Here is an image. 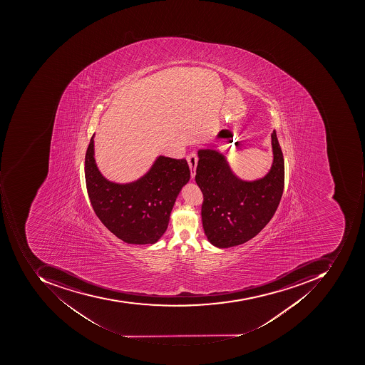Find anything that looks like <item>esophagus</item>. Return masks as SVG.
Here are the masks:
<instances>
[{
    "label": "esophagus",
    "mask_w": 365,
    "mask_h": 365,
    "mask_svg": "<svg viewBox=\"0 0 365 365\" xmlns=\"http://www.w3.org/2000/svg\"><path fill=\"white\" fill-rule=\"evenodd\" d=\"M186 160H187L188 167L191 170L192 179H194L196 174V165H197V155L195 153H191V155H187Z\"/></svg>",
    "instance_id": "obj_1"
}]
</instances>
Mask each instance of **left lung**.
<instances>
[{
  "label": "left lung",
  "mask_w": 365,
  "mask_h": 365,
  "mask_svg": "<svg viewBox=\"0 0 365 365\" xmlns=\"http://www.w3.org/2000/svg\"><path fill=\"white\" fill-rule=\"evenodd\" d=\"M271 137V169L252 181L240 179L220 151H197L195 181L204 196L202 228L212 246L230 248L247 242L277 212L284 190V159L275 130Z\"/></svg>",
  "instance_id": "obj_1"
}]
</instances>
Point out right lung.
<instances>
[{"label": "right lung", "instance_id": "add662e5", "mask_svg": "<svg viewBox=\"0 0 365 365\" xmlns=\"http://www.w3.org/2000/svg\"><path fill=\"white\" fill-rule=\"evenodd\" d=\"M94 136L86 150V182L96 216L124 242H157L167 230L178 195L191 178L186 160L159 155L136 181L117 183L106 179L98 170Z\"/></svg>", "mask_w": 365, "mask_h": 365}]
</instances>
